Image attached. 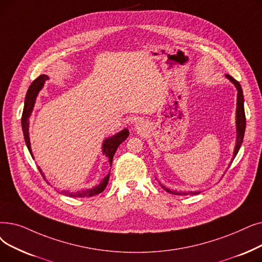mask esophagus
Listing matches in <instances>:
<instances>
[{
  "mask_svg": "<svg viewBox=\"0 0 262 262\" xmlns=\"http://www.w3.org/2000/svg\"><path fill=\"white\" fill-rule=\"evenodd\" d=\"M138 126H139V127H140V126H141V125H138Z\"/></svg>",
  "mask_w": 262,
  "mask_h": 262,
  "instance_id": "34e87169",
  "label": "esophagus"
}]
</instances>
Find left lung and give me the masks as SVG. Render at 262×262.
I'll use <instances>...</instances> for the list:
<instances>
[{
    "instance_id": "left-lung-1",
    "label": "left lung",
    "mask_w": 262,
    "mask_h": 262,
    "mask_svg": "<svg viewBox=\"0 0 262 262\" xmlns=\"http://www.w3.org/2000/svg\"><path fill=\"white\" fill-rule=\"evenodd\" d=\"M226 77L229 79V80L236 86L237 90V103H236V132H237V136H236V144L234 147V153H233V158L236 156L238 150H240V147L242 145L243 142V138H244V133H245V126H246V118H245V111H244V97H243V91L241 88V84L238 83V81H236L234 78H232L230 75H226ZM232 158V159H233ZM167 191L169 192H172L170 191L168 188H166L165 186H163ZM172 194L177 195L179 192H172ZM182 192H180V195ZM184 195H186V192H183ZM189 195H196L198 192L196 191H189L188 192Z\"/></svg>"
}]
</instances>
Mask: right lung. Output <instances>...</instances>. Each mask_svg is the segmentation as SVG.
Wrapping results in <instances>:
<instances>
[{"mask_svg":"<svg viewBox=\"0 0 262 262\" xmlns=\"http://www.w3.org/2000/svg\"><path fill=\"white\" fill-rule=\"evenodd\" d=\"M47 79H48V76H46V75H40L39 77H37L35 80H34L31 83V85L28 90V92H27V95H26L24 112H22V117H21V124H22V130H24L25 140H26L27 146H28V149H29L31 155H32V151H31L30 137H29V118L31 116V112L33 110L34 104H35V99H36V96L39 92V90H41L45 81H46ZM128 135H129V132L127 129H123L122 132L118 133L116 136H113V137L105 140V142L103 144V153L106 154V156L109 158L110 165L112 164V159H113V156H115V153L118 149V146L123 141L126 140V138L128 137ZM38 170H39V172L41 173V170L39 168H38ZM41 176L43 177L42 173H41ZM108 181H109V174L103 180V182H101V183L98 186H95L92 189L78 191V192H75V194H73V192L65 191V192H63V194L67 195V196H71V197H79V198L93 197V196H96V195L100 194V192L106 188V186L108 184Z\"/></svg>","mask_w":262,"mask_h":262,"instance_id":"1","label":"right lung"}]
</instances>
